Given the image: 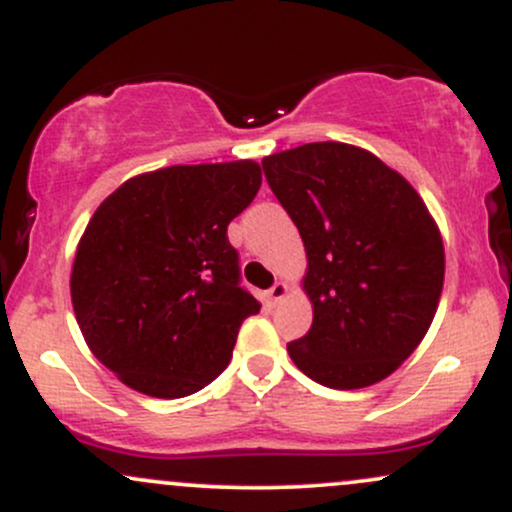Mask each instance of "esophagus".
Returning <instances> with one entry per match:
<instances>
[{"instance_id":"1","label":"esophagus","mask_w":512,"mask_h":512,"mask_svg":"<svg viewBox=\"0 0 512 512\" xmlns=\"http://www.w3.org/2000/svg\"><path fill=\"white\" fill-rule=\"evenodd\" d=\"M286 293H289V286L281 284V281H276V284L272 286V289H269L267 293H264V298H267V303H269V305H276V303L284 301Z\"/></svg>"}]
</instances>
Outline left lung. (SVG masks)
<instances>
[{"instance_id":"left-lung-1","label":"left lung","mask_w":512,"mask_h":512,"mask_svg":"<svg viewBox=\"0 0 512 512\" xmlns=\"http://www.w3.org/2000/svg\"><path fill=\"white\" fill-rule=\"evenodd\" d=\"M262 168L308 255L313 325L286 344L291 361L334 390L380 383L421 344L443 291V240L424 199L351 144H303Z\"/></svg>"}]
</instances>
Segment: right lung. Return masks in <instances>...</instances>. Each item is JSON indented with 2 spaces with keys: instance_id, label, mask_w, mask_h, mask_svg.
Instances as JSON below:
<instances>
[{
  "instance_id": "obj_1",
  "label": "right lung",
  "mask_w": 512,
  "mask_h": 512,
  "mask_svg": "<svg viewBox=\"0 0 512 512\" xmlns=\"http://www.w3.org/2000/svg\"><path fill=\"white\" fill-rule=\"evenodd\" d=\"M260 185L255 161L170 166L127 180L91 216L72 269L76 322L132 390L178 399L226 370L260 313L226 231Z\"/></svg>"
}]
</instances>
